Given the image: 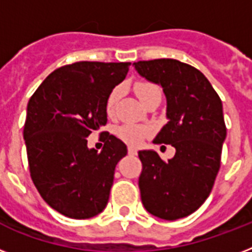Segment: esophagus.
Wrapping results in <instances>:
<instances>
[{
	"instance_id": "34e87169",
	"label": "esophagus",
	"mask_w": 252,
	"mask_h": 252,
	"mask_svg": "<svg viewBox=\"0 0 252 252\" xmlns=\"http://www.w3.org/2000/svg\"><path fill=\"white\" fill-rule=\"evenodd\" d=\"M128 154H129V156H136V154H137V150L134 149V148H129V149H128Z\"/></svg>"
}]
</instances>
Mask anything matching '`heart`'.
Here are the masks:
<instances>
[{
	"label": "heart",
	"instance_id": "b5f03b06",
	"mask_svg": "<svg viewBox=\"0 0 252 252\" xmlns=\"http://www.w3.org/2000/svg\"><path fill=\"white\" fill-rule=\"evenodd\" d=\"M133 90L134 93H136V95L138 96V99L141 100L142 104H144L148 99L152 98L153 95L161 94V91H159L157 85L152 84V82H144V81L134 84ZM119 95H120V90H119V87H116V89H114V90L111 91L110 95L107 96L106 111L108 115L114 114L115 107L118 104ZM116 134H118V137L120 138L122 141H124L126 144H128V145L138 146L141 145L142 141L149 136L150 129L149 128H146V126L126 124V126H119L118 130H116Z\"/></svg>",
	"mask_w": 252,
	"mask_h": 252
}]
</instances>
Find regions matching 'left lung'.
<instances>
[{"instance_id": "1", "label": "left lung", "mask_w": 252, "mask_h": 252, "mask_svg": "<svg viewBox=\"0 0 252 252\" xmlns=\"http://www.w3.org/2000/svg\"><path fill=\"white\" fill-rule=\"evenodd\" d=\"M161 85L167 99L168 122L154 144H170L175 156L163 161L153 150L138 152V179L144 207L162 220L183 219L199 209L211 193L221 166L226 137L222 102L199 69L174 59L133 63Z\"/></svg>"}]
</instances>
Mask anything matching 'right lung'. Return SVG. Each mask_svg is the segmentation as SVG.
I'll return each instance as SVG.
<instances>
[{
  "mask_svg": "<svg viewBox=\"0 0 252 252\" xmlns=\"http://www.w3.org/2000/svg\"><path fill=\"white\" fill-rule=\"evenodd\" d=\"M130 63L78 61L56 69L27 104L23 137L30 175L40 196L61 215L94 217L106 208L115 167L126 146L100 132V153L87 137L107 124V96L129 70Z\"/></svg>",
  "mask_w": 252,
  "mask_h": 252,
  "instance_id": "add662e5",
  "label": "right lung"
}]
</instances>
